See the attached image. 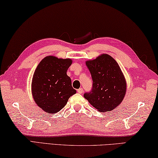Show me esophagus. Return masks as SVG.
Wrapping results in <instances>:
<instances>
[{"instance_id":"esophagus-1","label":"esophagus","mask_w":158,"mask_h":158,"mask_svg":"<svg viewBox=\"0 0 158 158\" xmlns=\"http://www.w3.org/2000/svg\"><path fill=\"white\" fill-rule=\"evenodd\" d=\"M77 92H78L79 94H82L83 93V92H84V90H83V89H82V88H80V89H78L77 90Z\"/></svg>"}]
</instances>
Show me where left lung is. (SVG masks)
I'll return each mask as SVG.
<instances>
[{
	"label": "left lung",
	"mask_w": 158,
	"mask_h": 158,
	"mask_svg": "<svg viewBox=\"0 0 158 158\" xmlns=\"http://www.w3.org/2000/svg\"><path fill=\"white\" fill-rule=\"evenodd\" d=\"M86 64L93 84L84 97L98 111H111L121 103L126 92V80L119 66L107 54L87 61Z\"/></svg>",
	"instance_id": "obj_1"
}]
</instances>
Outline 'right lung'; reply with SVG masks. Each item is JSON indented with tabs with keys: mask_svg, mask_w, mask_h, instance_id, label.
I'll list each match as a JSON object with an SVG mask.
<instances>
[{
	"mask_svg": "<svg viewBox=\"0 0 158 158\" xmlns=\"http://www.w3.org/2000/svg\"><path fill=\"white\" fill-rule=\"evenodd\" d=\"M70 59L47 56L41 61L33 75L32 92L35 103L46 112L56 113L76 93L67 76Z\"/></svg>",
	"mask_w": 158,
	"mask_h": 158,
	"instance_id": "obj_1",
	"label": "right lung"
}]
</instances>
